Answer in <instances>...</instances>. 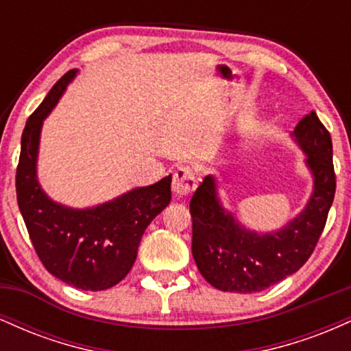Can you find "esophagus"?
<instances>
[{
	"instance_id": "esophagus-1",
	"label": "esophagus",
	"mask_w": 351,
	"mask_h": 351,
	"mask_svg": "<svg viewBox=\"0 0 351 351\" xmlns=\"http://www.w3.org/2000/svg\"><path fill=\"white\" fill-rule=\"evenodd\" d=\"M171 188H173V193H175L178 198L188 196L189 193L196 188V180H195V175H193L191 168L180 167L178 170L175 171V175H173Z\"/></svg>"
}]
</instances>
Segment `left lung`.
<instances>
[{"label":"left lung","mask_w":351,"mask_h":351,"mask_svg":"<svg viewBox=\"0 0 351 351\" xmlns=\"http://www.w3.org/2000/svg\"><path fill=\"white\" fill-rule=\"evenodd\" d=\"M305 155L313 188L304 209L276 231H254L223 206L213 175L204 176L189 203L191 251L201 276L224 292L252 293L292 276L318 243L335 196L332 138L315 112L291 134Z\"/></svg>","instance_id":"8db88e82"}]
</instances>
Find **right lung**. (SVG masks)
I'll use <instances>...</instances> for the list:
<instances>
[{"mask_svg":"<svg viewBox=\"0 0 351 351\" xmlns=\"http://www.w3.org/2000/svg\"><path fill=\"white\" fill-rule=\"evenodd\" d=\"M64 74L27 119L16 170L24 224L44 267L82 291H106L130 272L145 229L171 201V175L88 208H71L47 196L38 180V153L46 117L74 80Z\"/></svg>","mask_w":351,"mask_h":351,"instance_id":"right-lung-1","label":"right lung"}]
</instances>
